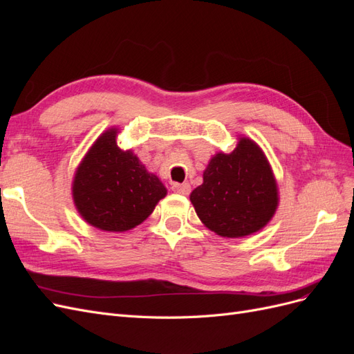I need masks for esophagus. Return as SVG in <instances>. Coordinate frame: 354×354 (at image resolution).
<instances>
[{"instance_id": "obj_1", "label": "esophagus", "mask_w": 354, "mask_h": 354, "mask_svg": "<svg viewBox=\"0 0 354 354\" xmlns=\"http://www.w3.org/2000/svg\"><path fill=\"white\" fill-rule=\"evenodd\" d=\"M171 189H173L176 194H180V195H189L190 194V185L189 183H174L173 186H171Z\"/></svg>"}]
</instances>
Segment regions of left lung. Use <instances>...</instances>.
I'll list each match as a JSON object with an SVG mask.
<instances>
[{
  "instance_id": "1",
  "label": "left lung",
  "mask_w": 354,
  "mask_h": 354,
  "mask_svg": "<svg viewBox=\"0 0 354 354\" xmlns=\"http://www.w3.org/2000/svg\"><path fill=\"white\" fill-rule=\"evenodd\" d=\"M190 202L205 226L223 238L261 230L279 203L277 185L260 146L241 137L232 153L212 156Z\"/></svg>"
}]
</instances>
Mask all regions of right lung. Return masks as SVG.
<instances>
[{
    "mask_svg": "<svg viewBox=\"0 0 354 354\" xmlns=\"http://www.w3.org/2000/svg\"><path fill=\"white\" fill-rule=\"evenodd\" d=\"M116 128L104 131L75 173L72 195L81 217L104 232H125L143 223L167 195L131 151L116 145Z\"/></svg>",
    "mask_w": 354,
    "mask_h": 354,
    "instance_id": "add662e5",
    "label": "right lung"
}]
</instances>
